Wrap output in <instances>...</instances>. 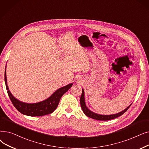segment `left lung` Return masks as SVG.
<instances>
[{
	"label": "left lung",
	"mask_w": 149,
	"mask_h": 149,
	"mask_svg": "<svg viewBox=\"0 0 149 149\" xmlns=\"http://www.w3.org/2000/svg\"><path fill=\"white\" fill-rule=\"evenodd\" d=\"M80 105H81V107L83 113H85V114L88 117L92 118L93 119L99 120H108L113 119L119 117V116H120L121 115H122L125 112L127 111V109L130 108L132 104L129 105L126 109H124V110H123L122 111L118 113L117 114H111V115H102V114H97L91 111H90L89 109L86 107L85 100V94H84V90L82 89V94L80 97Z\"/></svg>",
	"instance_id": "left-lung-1"
}]
</instances>
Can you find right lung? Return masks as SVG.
I'll list each match as a JSON object with an SVG mask.
<instances>
[{
  "label": "right lung",
  "instance_id": "1",
  "mask_svg": "<svg viewBox=\"0 0 149 149\" xmlns=\"http://www.w3.org/2000/svg\"><path fill=\"white\" fill-rule=\"evenodd\" d=\"M5 82L8 96L13 105L21 113L29 116H42L53 113L58 105L62 95L66 93L73 85L72 83H70L65 86L59 88L49 98L42 102L35 103H27L19 101L10 93L7 85L6 70H5Z\"/></svg>",
  "mask_w": 149,
  "mask_h": 149
}]
</instances>
